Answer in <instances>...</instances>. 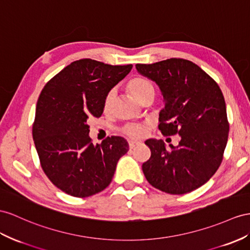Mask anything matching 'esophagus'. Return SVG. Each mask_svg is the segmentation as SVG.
Listing matches in <instances>:
<instances>
[{
  "label": "esophagus",
  "instance_id": "obj_1",
  "mask_svg": "<svg viewBox=\"0 0 250 250\" xmlns=\"http://www.w3.org/2000/svg\"><path fill=\"white\" fill-rule=\"evenodd\" d=\"M137 145H138V143L135 142V140H129V146H130V149L135 148V146H136Z\"/></svg>",
  "mask_w": 250,
  "mask_h": 250
}]
</instances>
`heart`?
Instances as JSON below:
<instances>
[{
  "label": "heart",
  "instance_id": "b5f03b06",
  "mask_svg": "<svg viewBox=\"0 0 250 250\" xmlns=\"http://www.w3.org/2000/svg\"><path fill=\"white\" fill-rule=\"evenodd\" d=\"M127 89L130 93L135 97L137 101L140 104L144 102L146 99H149L154 97L155 88L153 83L148 79L142 76H137L132 78L129 83H127ZM115 97H116V91L114 88H111L108 91L104 99V111L105 113H108L111 111L113 106ZM123 132L125 135L130 136L132 138H140L145 136L146 132V125H127L124 127Z\"/></svg>",
  "mask_w": 250,
  "mask_h": 250
}]
</instances>
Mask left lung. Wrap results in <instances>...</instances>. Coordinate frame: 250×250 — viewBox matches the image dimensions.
<instances>
[{
	"instance_id": "obj_1",
	"label": "left lung",
	"mask_w": 250,
	"mask_h": 250,
	"mask_svg": "<svg viewBox=\"0 0 250 250\" xmlns=\"http://www.w3.org/2000/svg\"><path fill=\"white\" fill-rule=\"evenodd\" d=\"M139 74L154 81L164 97L158 129L165 136L180 135L176 146L148 139L149 161L144 174L153 187L185 194L206 184L219 169L226 148L229 124L217 83L195 63L171 58L136 64Z\"/></svg>"
}]
</instances>
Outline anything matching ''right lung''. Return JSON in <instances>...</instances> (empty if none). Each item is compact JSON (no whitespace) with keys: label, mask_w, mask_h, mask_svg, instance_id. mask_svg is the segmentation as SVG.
<instances>
[{"label":"right lung","mask_w":250,"mask_h":250,"mask_svg":"<svg viewBox=\"0 0 250 250\" xmlns=\"http://www.w3.org/2000/svg\"><path fill=\"white\" fill-rule=\"evenodd\" d=\"M133 65L92 59L74 61L43 87L36 107L33 138L44 173L57 188L75 197L104 190L119 158L129 151L119 136L93 145L88 118L100 117L105 94Z\"/></svg>","instance_id":"add662e5"}]
</instances>
